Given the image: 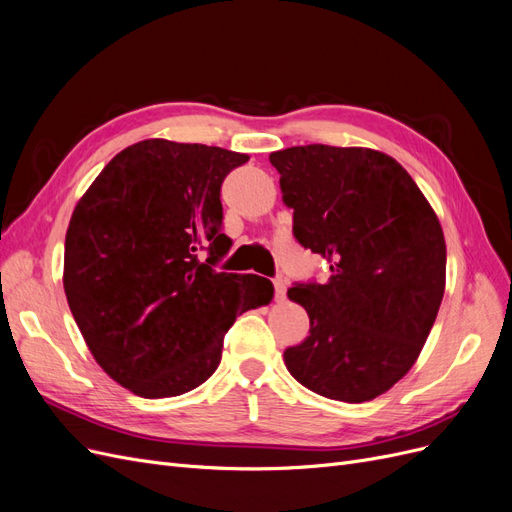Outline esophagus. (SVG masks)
<instances>
[{"instance_id": "34e87169", "label": "esophagus", "mask_w": 512, "mask_h": 512, "mask_svg": "<svg viewBox=\"0 0 512 512\" xmlns=\"http://www.w3.org/2000/svg\"><path fill=\"white\" fill-rule=\"evenodd\" d=\"M285 293H287V283L283 278H276L274 280V295H276V302H283L285 300Z\"/></svg>"}]
</instances>
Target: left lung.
Returning <instances> with one entry per match:
<instances>
[{"label": "left lung", "mask_w": 512, "mask_h": 512, "mask_svg": "<svg viewBox=\"0 0 512 512\" xmlns=\"http://www.w3.org/2000/svg\"><path fill=\"white\" fill-rule=\"evenodd\" d=\"M270 163L295 238L332 272L287 291L310 336L285 351V366L323 398L370 402L415 366L436 321L447 283L440 221L410 174L374 148L291 146Z\"/></svg>", "instance_id": "8db88e82"}]
</instances>
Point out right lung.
<instances>
[{
	"label": "right lung",
	"instance_id": "1",
	"mask_svg": "<svg viewBox=\"0 0 512 512\" xmlns=\"http://www.w3.org/2000/svg\"><path fill=\"white\" fill-rule=\"evenodd\" d=\"M246 161L219 146L142 140L110 159L72 212L65 298L97 364L140 398L200 387L236 317L274 298L268 278L212 270L232 246L221 183Z\"/></svg>",
	"mask_w": 512,
	"mask_h": 512
}]
</instances>
